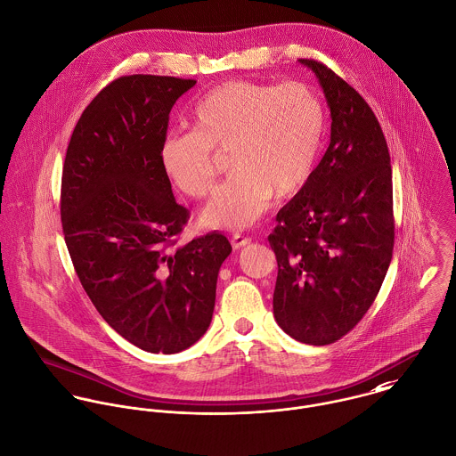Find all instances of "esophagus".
Returning <instances> with one entry per match:
<instances>
[{"mask_svg": "<svg viewBox=\"0 0 456 456\" xmlns=\"http://www.w3.org/2000/svg\"><path fill=\"white\" fill-rule=\"evenodd\" d=\"M248 244H251V239H249V237H244V235H240V233H235V235L232 237V246H233L235 249H242V248H246Z\"/></svg>", "mask_w": 456, "mask_h": 456, "instance_id": "1", "label": "esophagus"}]
</instances>
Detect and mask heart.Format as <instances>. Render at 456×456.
<instances>
[{
	"mask_svg": "<svg viewBox=\"0 0 456 456\" xmlns=\"http://www.w3.org/2000/svg\"><path fill=\"white\" fill-rule=\"evenodd\" d=\"M191 121L193 128L163 138L161 168L179 191L205 198L219 174L216 151H230L233 175L200 217L219 230L248 228L272 198L302 191L318 165L326 128L322 100L302 82H224L196 103Z\"/></svg>",
	"mask_w": 456,
	"mask_h": 456,
	"instance_id": "b5f03b06",
	"label": "heart"
}]
</instances>
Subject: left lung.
<instances>
[{"instance_id": "1", "label": "left lung", "mask_w": 456, "mask_h": 456, "mask_svg": "<svg viewBox=\"0 0 456 456\" xmlns=\"http://www.w3.org/2000/svg\"><path fill=\"white\" fill-rule=\"evenodd\" d=\"M314 71L331 116L330 145L309 183L279 212L273 316L311 346L338 340L365 316L390 266L395 239L388 145L367 102L330 68Z\"/></svg>"}]
</instances>
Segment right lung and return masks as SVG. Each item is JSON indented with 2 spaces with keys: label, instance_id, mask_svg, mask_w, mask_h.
Instances as JSON below:
<instances>
[{
  "label": "right lung",
  "instance_id": "add662e5",
  "mask_svg": "<svg viewBox=\"0 0 456 456\" xmlns=\"http://www.w3.org/2000/svg\"><path fill=\"white\" fill-rule=\"evenodd\" d=\"M196 80L128 75L82 112L66 149L61 223L82 288L102 318L147 353H179L212 322L232 253L217 232L179 244L190 212L159 161L168 116Z\"/></svg>",
  "mask_w": 456,
  "mask_h": 456
}]
</instances>
